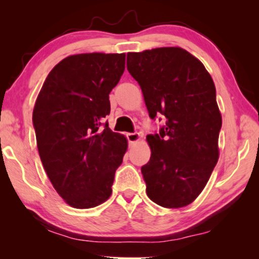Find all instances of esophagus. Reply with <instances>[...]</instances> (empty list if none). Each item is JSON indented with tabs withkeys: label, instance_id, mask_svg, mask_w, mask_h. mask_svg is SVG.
Returning a JSON list of instances; mask_svg holds the SVG:
<instances>
[{
	"label": "esophagus",
	"instance_id": "34e87169",
	"mask_svg": "<svg viewBox=\"0 0 259 259\" xmlns=\"http://www.w3.org/2000/svg\"><path fill=\"white\" fill-rule=\"evenodd\" d=\"M126 137H127V140H128V143H131V144L137 143V141L140 139V134L138 133V132L127 133V134H126Z\"/></svg>",
	"mask_w": 259,
	"mask_h": 259
}]
</instances>
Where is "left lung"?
I'll use <instances>...</instances> for the list:
<instances>
[{"instance_id":"1","label":"left lung","mask_w":259,"mask_h":259,"mask_svg":"<svg viewBox=\"0 0 259 259\" xmlns=\"http://www.w3.org/2000/svg\"><path fill=\"white\" fill-rule=\"evenodd\" d=\"M148 115L165 125L148 134L151 158L141 167L148 198L160 206L189 205L218 161L222 115L213 80L203 63L179 47L127 54Z\"/></svg>"}]
</instances>
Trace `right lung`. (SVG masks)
<instances>
[{"mask_svg": "<svg viewBox=\"0 0 259 259\" xmlns=\"http://www.w3.org/2000/svg\"><path fill=\"white\" fill-rule=\"evenodd\" d=\"M125 70V54H77L48 74L33 112L42 165L67 204L95 207L112 193L116 168L127 150L125 137L104 118L109 93Z\"/></svg>", "mask_w": 259, "mask_h": 259, "instance_id": "obj_1", "label": "right lung"}]
</instances>
